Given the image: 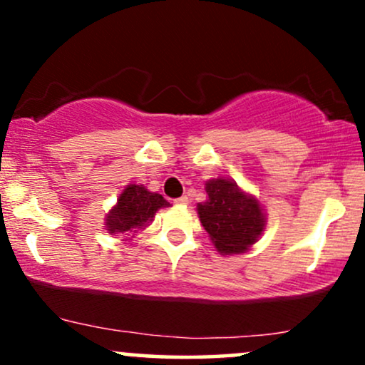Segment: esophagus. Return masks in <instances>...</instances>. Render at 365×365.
<instances>
[{"label":"esophagus","mask_w":365,"mask_h":365,"mask_svg":"<svg viewBox=\"0 0 365 365\" xmlns=\"http://www.w3.org/2000/svg\"><path fill=\"white\" fill-rule=\"evenodd\" d=\"M175 204H177V206H187V204H188V197L187 195L178 197V199H175Z\"/></svg>","instance_id":"esophagus-1"}]
</instances>
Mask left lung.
Masks as SVG:
<instances>
[{"label":"left lung","instance_id":"obj_1","mask_svg":"<svg viewBox=\"0 0 365 365\" xmlns=\"http://www.w3.org/2000/svg\"><path fill=\"white\" fill-rule=\"evenodd\" d=\"M209 199L199 204L200 223L221 254L244 252L264 230V215L257 200L225 178L206 183Z\"/></svg>","mask_w":365,"mask_h":365}]
</instances>
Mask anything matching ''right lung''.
I'll return each mask as SVG.
<instances>
[{"label":"right lung","mask_w":365,"mask_h":365,"mask_svg":"<svg viewBox=\"0 0 365 365\" xmlns=\"http://www.w3.org/2000/svg\"><path fill=\"white\" fill-rule=\"evenodd\" d=\"M170 206L168 200L163 195L153 194L142 185H128L121 192L118 204L111 209L106 217V228L110 233L137 232L148 225L156 215L158 209Z\"/></svg>","instance_id":"1"}]
</instances>
